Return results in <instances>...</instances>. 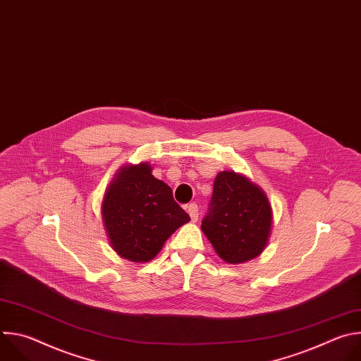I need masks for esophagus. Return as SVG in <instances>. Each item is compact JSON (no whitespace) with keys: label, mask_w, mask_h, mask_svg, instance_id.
I'll use <instances>...</instances> for the list:
<instances>
[{"label":"esophagus","mask_w":361,"mask_h":361,"mask_svg":"<svg viewBox=\"0 0 361 361\" xmlns=\"http://www.w3.org/2000/svg\"><path fill=\"white\" fill-rule=\"evenodd\" d=\"M185 210H187V213L190 214V217H191L192 221H195V220L198 219V207H197V204H194V202L188 204L187 207H185Z\"/></svg>","instance_id":"1"}]
</instances>
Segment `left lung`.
Segmentation results:
<instances>
[{"mask_svg":"<svg viewBox=\"0 0 361 361\" xmlns=\"http://www.w3.org/2000/svg\"><path fill=\"white\" fill-rule=\"evenodd\" d=\"M271 228L273 209L262 187L235 171L219 173L201 230L220 259L228 264L255 259L264 251Z\"/></svg>","mask_w":361,"mask_h":361,"instance_id":"left-lung-1","label":"left lung"}]
</instances>
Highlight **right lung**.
Listing matches in <instances>:
<instances>
[{
	"label": "right lung",
	"mask_w": 361,
	"mask_h": 361,
	"mask_svg": "<svg viewBox=\"0 0 361 361\" xmlns=\"http://www.w3.org/2000/svg\"><path fill=\"white\" fill-rule=\"evenodd\" d=\"M148 163L123 166L106 190L101 219L113 250L133 263L152 260L169 237L190 221L171 188Z\"/></svg>",
	"instance_id": "1"
}]
</instances>
